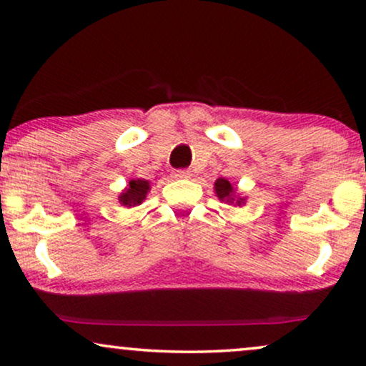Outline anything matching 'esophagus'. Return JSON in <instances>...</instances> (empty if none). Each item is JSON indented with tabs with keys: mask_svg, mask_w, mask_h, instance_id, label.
<instances>
[{
	"mask_svg": "<svg viewBox=\"0 0 366 366\" xmlns=\"http://www.w3.org/2000/svg\"><path fill=\"white\" fill-rule=\"evenodd\" d=\"M174 178H189L192 177V172L189 169H177V172L173 173Z\"/></svg>",
	"mask_w": 366,
	"mask_h": 366,
	"instance_id": "esophagus-1",
	"label": "esophagus"
}]
</instances>
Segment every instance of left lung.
I'll return each mask as SVG.
<instances>
[{"label": "left lung", "mask_w": 366, "mask_h": 366, "mask_svg": "<svg viewBox=\"0 0 366 366\" xmlns=\"http://www.w3.org/2000/svg\"><path fill=\"white\" fill-rule=\"evenodd\" d=\"M214 193H217V197L219 198V202H224V203H234L238 204V207H242L244 203V198H239L237 197V189L233 188V184L228 182V179L224 178H218L217 182H214Z\"/></svg>", "instance_id": "obj_1"}]
</instances>
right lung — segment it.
<instances>
[{
	"mask_svg": "<svg viewBox=\"0 0 366 366\" xmlns=\"http://www.w3.org/2000/svg\"><path fill=\"white\" fill-rule=\"evenodd\" d=\"M149 192V183L147 179H129L128 187L124 188V192L119 194L118 199L119 203L123 204V207H138V204H142L144 202V198H147V194Z\"/></svg>",
	"mask_w": 366,
	"mask_h": 366,
	"instance_id": "add662e5",
	"label": "right lung"
}]
</instances>
